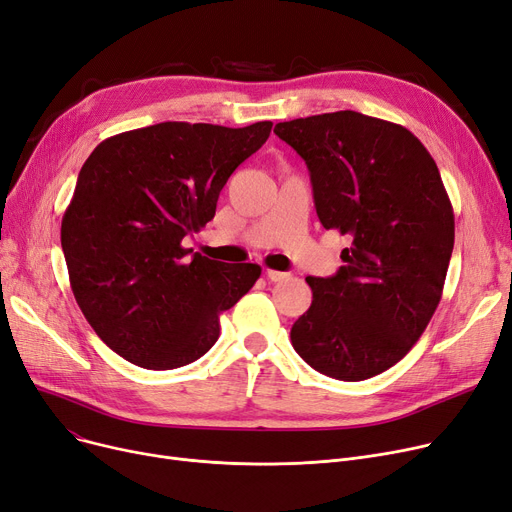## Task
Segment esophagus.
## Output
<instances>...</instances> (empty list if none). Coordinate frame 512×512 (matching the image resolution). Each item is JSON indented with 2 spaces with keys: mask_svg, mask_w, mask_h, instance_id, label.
<instances>
[{
  "mask_svg": "<svg viewBox=\"0 0 512 512\" xmlns=\"http://www.w3.org/2000/svg\"><path fill=\"white\" fill-rule=\"evenodd\" d=\"M265 276H268V280H272V282H282V280H288V278H291V274H286V272H276V270H268V272H265Z\"/></svg>",
  "mask_w": 512,
  "mask_h": 512,
  "instance_id": "1",
  "label": "esophagus"
}]
</instances>
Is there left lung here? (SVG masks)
<instances>
[{
  "mask_svg": "<svg viewBox=\"0 0 512 512\" xmlns=\"http://www.w3.org/2000/svg\"><path fill=\"white\" fill-rule=\"evenodd\" d=\"M274 133L305 161L322 226L351 240L335 276L305 278L314 299L291 328L293 347L332 379H370L404 358L441 301L450 196L429 150L397 123L339 110Z\"/></svg>",
  "mask_w": 512,
  "mask_h": 512,
  "instance_id": "obj_1",
  "label": "left lung"
}]
</instances>
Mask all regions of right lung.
Instances as JSON below:
<instances>
[{
	"mask_svg": "<svg viewBox=\"0 0 512 512\" xmlns=\"http://www.w3.org/2000/svg\"><path fill=\"white\" fill-rule=\"evenodd\" d=\"M249 127L167 121L117 133L83 163L60 242L77 305L127 362L171 370L205 355L219 316L261 276L184 247L213 219L234 169L270 138Z\"/></svg>",
	"mask_w": 512,
	"mask_h": 512,
	"instance_id": "obj_1",
	"label": "right lung"
}]
</instances>
